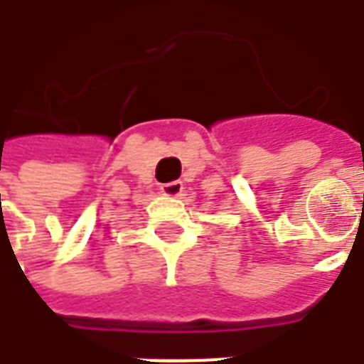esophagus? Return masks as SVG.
Segmentation results:
<instances>
[{
	"label": "esophagus",
	"instance_id": "obj_1",
	"mask_svg": "<svg viewBox=\"0 0 364 364\" xmlns=\"http://www.w3.org/2000/svg\"><path fill=\"white\" fill-rule=\"evenodd\" d=\"M160 192H162L164 196H170V198H178V196H182V192H184V184H182L180 180H174V182L162 184Z\"/></svg>",
	"mask_w": 364,
	"mask_h": 364
}]
</instances>
